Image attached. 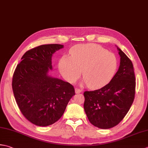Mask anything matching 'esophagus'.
<instances>
[{
  "label": "esophagus",
  "instance_id": "34e87169",
  "mask_svg": "<svg viewBox=\"0 0 148 148\" xmlns=\"http://www.w3.org/2000/svg\"><path fill=\"white\" fill-rule=\"evenodd\" d=\"M82 90L79 89V88H75V92H76V94H79V93H81L82 92Z\"/></svg>",
  "mask_w": 148,
  "mask_h": 148
}]
</instances>
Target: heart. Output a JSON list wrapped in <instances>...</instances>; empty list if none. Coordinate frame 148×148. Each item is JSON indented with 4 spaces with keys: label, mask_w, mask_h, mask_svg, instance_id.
I'll use <instances>...</instances> for the list:
<instances>
[{
    "label": "heart",
    "mask_w": 148,
    "mask_h": 148,
    "mask_svg": "<svg viewBox=\"0 0 148 148\" xmlns=\"http://www.w3.org/2000/svg\"><path fill=\"white\" fill-rule=\"evenodd\" d=\"M71 56H63L59 62L63 77L74 83L82 73L84 82L89 88L98 89L106 85L114 77L117 68L115 55L96 44L75 45L70 51Z\"/></svg>",
    "instance_id": "heart-1"
}]
</instances>
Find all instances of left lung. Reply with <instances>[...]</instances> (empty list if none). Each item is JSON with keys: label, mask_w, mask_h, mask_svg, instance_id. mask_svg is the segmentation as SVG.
I'll return each mask as SVG.
<instances>
[{"label": "left lung", "mask_w": 148, "mask_h": 148, "mask_svg": "<svg viewBox=\"0 0 148 148\" xmlns=\"http://www.w3.org/2000/svg\"><path fill=\"white\" fill-rule=\"evenodd\" d=\"M120 66L108 84L84 92V109L92 124L101 129L115 126L128 112L135 94V77L132 61L117 47Z\"/></svg>", "instance_id": "left-lung-1"}]
</instances>
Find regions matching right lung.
Instances as JSON below:
<instances>
[{"instance_id":"1","label":"right lung","mask_w":148,"mask_h":148,"mask_svg":"<svg viewBox=\"0 0 148 148\" xmlns=\"http://www.w3.org/2000/svg\"><path fill=\"white\" fill-rule=\"evenodd\" d=\"M60 44L40 45L27 51L14 72L12 88L20 110L31 123L47 126L58 121L75 95L71 84L48 74L52 56Z\"/></svg>"}]
</instances>
